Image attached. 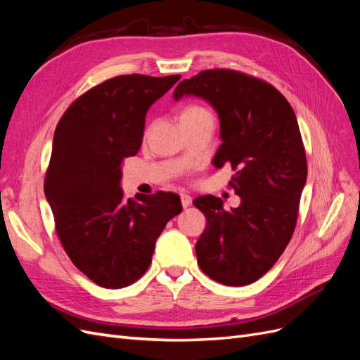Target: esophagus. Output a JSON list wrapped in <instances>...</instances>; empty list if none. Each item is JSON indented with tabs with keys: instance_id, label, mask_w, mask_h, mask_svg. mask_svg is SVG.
I'll return each mask as SVG.
<instances>
[{
	"instance_id": "esophagus-1",
	"label": "esophagus",
	"mask_w": 360,
	"mask_h": 360,
	"mask_svg": "<svg viewBox=\"0 0 360 360\" xmlns=\"http://www.w3.org/2000/svg\"><path fill=\"white\" fill-rule=\"evenodd\" d=\"M180 201H181V205L186 209V207H189L192 204V198L189 197V195L186 193H180Z\"/></svg>"
}]
</instances>
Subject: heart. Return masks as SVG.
Masks as SVG:
<instances>
[{"label":"heart","mask_w":360,"mask_h":360,"mask_svg":"<svg viewBox=\"0 0 360 360\" xmlns=\"http://www.w3.org/2000/svg\"><path fill=\"white\" fill-rule=\"evenodd\" d=\"M202 115H210V112L202 106L189 105V106L183 108V110H181L180 122H184V120H191V118H197V117H202Z\"/></svg>","instance_id":"b5f03b06"}]
</instances>
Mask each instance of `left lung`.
Listing matches in <instances>:
<instances>
[{"instance_id": "left-lung-1", "label": "left lung", "mask_w": 360, "mask_h": 360, "mask_svg": "<svg viewBox=\"0 0 360 360\" xmlns=\"http://www.w3.org/2000/svg\"><path fill=\"white\" fill-rule=\"evenodd\" d=\"M198 96L219 115L217 168L236 171L230 188L242 198L225 210L213 195L193 204L207 217L195 245L204 274L224 285L252 284L271 269L294 233L308 176L296 114L274 85L231 69L202 70L181 81L174 99Z\"/></svg>"}]
</instances>
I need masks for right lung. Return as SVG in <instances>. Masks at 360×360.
Here are the masks:
<instances>
[{
	"instance_id": "obj_1",
	"label": "right lung",
	"mask_w": 360,
	"mask_h": 360,
	"mask_svg": "<svg viewBox=\"0 0 360 360\" xmlns=\"http://www.w3.org/2000/svg\"><path fill=\"white\" fill-rule=\"evenodd\" d=\"M180 75H122L73 101L53 134L45 177L60 242L82 274L103 288L143 276L167 222L181 212L177 193L124 198L122 163L143 143L146 114Z\"/></svg>"
}]
</instances>
